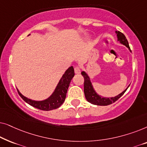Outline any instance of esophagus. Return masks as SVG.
Segmentation results:
<instances>
[{"instance_id":"obj_1","label":"esophagus","mask_w":147,"mask_h":147,"mask_svg":"<svg viewBox=\"0 0 147 147\" xmlns=\"http://www.w3.org/2000/svg\"><path fill=\"white\" fill-rule=\"evenodd\" d=\"M74 71H75L76 74H80V72H81V69H80V67H78V66H76V67L74 68Z\"/></svg>"}]
</instances>
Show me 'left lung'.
<instances>
[{"instance_id": "1", "label": "left lung", "mask_w": 147, "mask_h": 147, "mask_svg": "<svg viewBox=\"0 0 147 147\" xmlns=\"http://www.w3.org/2000/svg\"><path fill=\"white\" fill-rule=\"evenodd\" d=\"M116 33H117V37L118 40L122 44H123L127 47L128 49L130 50V48L128 45V42L126 39L125 35L123 33H121L120 31H116ZM82 75L83 76L84 78V94H85V97L87 100L88 102H89L90 103L92 104H95V105L98 106H108L110 105L114 102H115L116 100H118L121 96L124 94V92L126 91V90L128 89V88L124 90V92H122L121 94H118V96H115L113 98H103L102 96H100L96 93V92L94 91L92 87L91 82H90V78L88 77V76L86 74L85 71L82 72Z\"/></svg>"}]
</instances>
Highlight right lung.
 Listing matches in <instances>:
<instances>
[{
	"mask_svg": "<svg viewBox=\"0 0 147 147\" xmlns=\"http://www.w3.org/2000/svg\"><path fill=\"white\" fill-rule=\"evenodd\" d=\"M74 75H75V73H74V67L73 66H71L66 70L65 74L62 76L53 94L49 98L43 100V101H34V100H30L22 95L17 90L18 94L23 98L24 101H25L29 105L38 108V109L45 110V111L56 109V108L60 107L61 104L63 103L64 100L65 99L66 94H67L69 83Z\"/></svg>",
	"mask_w": 147,
	"mask_h": 147,
	"instance_id": "add662e5",
	"label": "right lung"
}]
</instances>
